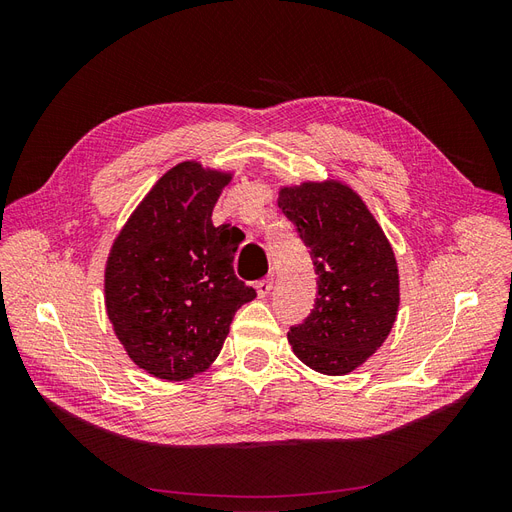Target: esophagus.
Here are the masks:
<instances>
[{
  "mask_svg": "<svg viewBox=\"0 0 512 512\" xmlns=\"http://www.w3.org/2000/svg\"><path fill=\"white\" fill-rule=\"evenodd\" d=\"M254 288H256V292H258V297L265 299L267 294L273 290V275L265 277V280H258V282L254 284Z\"/></svg>",
  "mask_w": 512,
  "mask_h": 512,
  "instance_id": "obj_1",
  "label": "esophagus"
}]
</instances>
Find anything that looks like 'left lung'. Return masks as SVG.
<instances>
[{
    "label": "left lung",
    "instance_id": "1",
    "mask_svg": "<svg viewBox=\"0 0 512 512\" xmlns=\"http://www.w3.org/2000/svg\"><path fill=\"white\" fill-rule=\"evenodd\" d=\"M282 213L297 226L318 275L312 314L288 331L299 359L344 376L389 337L399 307L397 260L361 196L339 181L282 188Z\"/></svg>",
    "mask_w": 512,
    "mask_h": 512
}]
</instances>
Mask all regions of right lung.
Returning <instances> with one entry per match:
<instances>
[{
    "mask_svg": "<svg viewBox=\"0 0 512 512\" xmlns=\"http://www.w3.org/2000/svg\"><path fill=\"white\" fill-rule=\"evenodd\" d=\"M230 175L181 162L117 235L104 271L106 314L130 359L188 380L220 354L235 312L256 297L232 269L239 241L211 213Z\"/></svg>",
    "mask_w": 512,
    "mask_h": 512,
    "instance_id": "right-lung-1",
    "label": "right lung"
}]
</instances>
